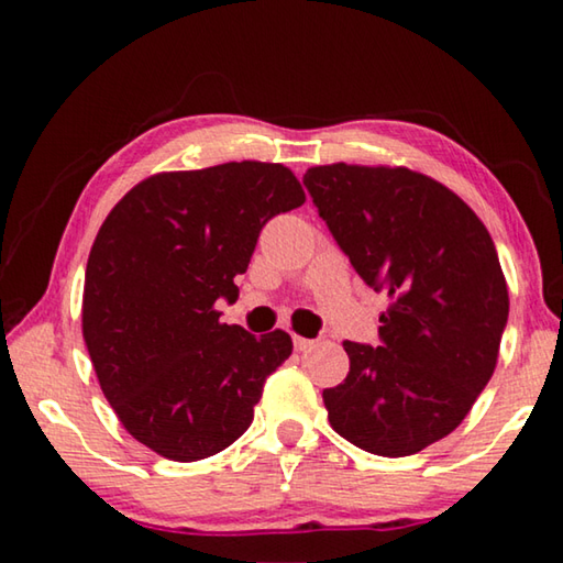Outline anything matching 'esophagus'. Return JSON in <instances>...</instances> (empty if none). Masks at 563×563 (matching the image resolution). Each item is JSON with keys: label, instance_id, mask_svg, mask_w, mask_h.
I'll list each match as a JSON object with an SVG mask.
<instances>
[{"label": "esophagus", "instance_id": "esophagus-1", "mask_svg": "<svg viewBox=\"0 0 563 563\" xmlns=\"http://www.w3.org/2000/svg\"><path fill=\"white\" fill-rule=\"evenodd\" d=\"M292 345H295V350H298V352H305V350H310L312 345H316V340H308V338L295 335V338H292Z\"/></svg>", "mask_w": 563, "mask_h": 563}]
</instances>
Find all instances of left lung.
<instances>
[{"instance_id": "obj_1", "label": "left lung", "mask_w": 563, "mask_h": 563, "mask_svg": "<svg viewBox=\"0 0 563 563\" xmlns=\"http://www.w3.org/2000/svg\"><path fill=\"white\" fill-rule=\"evenodd\" d=\"M352 268L389 298L383 345L342 342L350 373L322 389L330 427L360 450L407 456L462 424L497 367L509 290L487 225L405 166L305 170Z\"/></svg>"}]
</instances>
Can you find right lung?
I'll use <instances>...</instances> for the list:
<instances>
[{
  "label": "right lung",
  "mask_w": 563,
  "mask_h": 563,
  "mask_svg": "<svg viewBox=\"0 0 563 563\" xmlns=\"http://www.w3.org/2000/svg\"><path fill=\"white\" fill-rule=\"evenodd\" d=\"M302 203L290 168L231 161L154 174L111 208L89 253L81 330L133 440L170 462H198L251 427L292 340L225 325L216 300L238 298L235 275L263 225Z\"/></svg>",
  "instance_id": "obj_1"
}]
</instances>
